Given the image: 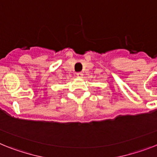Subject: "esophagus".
I'll use <instances>...</instances> for the list:
<instances>
[{
    "label": "esophagus",
    "mask_w": 157,
    "mask_h": 157,
    "mask_svg": "<svg viewBox=\"0 0 157 157\" xmlns=\"http://www.w3.org/2000/svg\"><path fill=\"white\" fill-rule=\"evenodd\" d=\"M77 76L78 77H83V73H80H80H77Z\"/></svg>",
    "instance_id": "esophagus-1"
}]
</instances>
